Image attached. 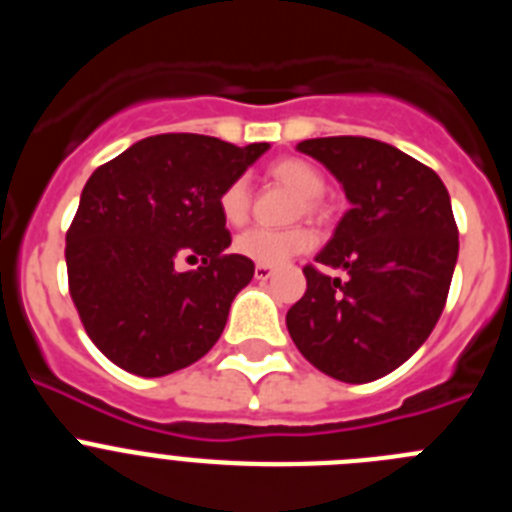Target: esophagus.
Returning <instances> with one entry per match:
<instances>
[{"mask_svg":"<svg viewBox=\"0 0 512 512\" xmlns=\"http://www.w3.org/2000/svg\"><path fill=\"white\" fill-rule=\"evenodd\" d=\"M253 277L259 279V282H266V279H271V277H274V266L256 264V269H253Z\"/></svg>","mask_w":512,"mask_h":512,"instance_id":"34e87169","label":"esophagus"}]
</instances>
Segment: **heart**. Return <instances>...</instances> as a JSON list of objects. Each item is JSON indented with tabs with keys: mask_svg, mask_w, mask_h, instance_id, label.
Wrapping results in <instances>:
<instances>
[{
	"mask_svg": "<svg viewBox=\"0 0 512 512\" xmlns=\"http://www.w3.org/2000/svg\"><path fill=\"white\" fill-rule=\"evenodd\" d=\"M269 174L277 182L295 189L302 200L305 212H318V200L325 189V179L318 169L302 158H279L277 164H271ZM217 210L228 225H243L251 212V189L243 176L233 179L228 187L217 197ZM235 253H241L243 259H251L264 266H282L289 259H295L297 253H305L312 246V233L302 225L295 228H248L235 238Z\"/></svg>",
	"mask_w": 512,
	"mask_h": 512,
	"instance_id": "b5f03b06",
	"label": "heart"
}]
</instances>
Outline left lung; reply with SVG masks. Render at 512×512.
I'll return each instance as SVG.
<instances>
[{
    "mask_svg": "<svg viewBox=\"0 0 512 512\" xmlns=\"http://www.w3.org/2000/svg\"><path fill=\"white\" fill-rule=\"evenodd\" d=\"M297 151L336 176L351 202L315 256L348 279L305 266L287 330L328 377L374 382L405 364L441 318L459 256L451 197L436 171L382 140L310 138Z\"/></svg>",
    "mask_w": 512,
    "mask_h": 512,
    "instance_id": "8db88e82",
    "label": "left lung"
}]
</instances>
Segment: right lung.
Returning <instances> with one entry per match:
<instances>
[{"label": "right lung", "instance_id": "obj_1", "mask_svg": "<svg viewBox=\"0 0 512 512\" xmlns=\"http://www.w3.org/2000/svg\"><path fill=\"white\" fill-rule=\"evenodd\" d=\"M269 151L194 133L151 135L99 166L66 233L69 292L112 364L166 377L210 351L253 261L228 253L217 197ZM187 255L203 266L179 272Z\"/></svg>", "mask_w": 512, "mask_h": 512}]
</instances>
